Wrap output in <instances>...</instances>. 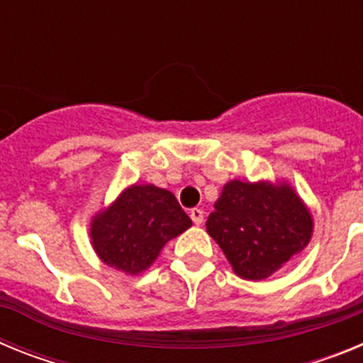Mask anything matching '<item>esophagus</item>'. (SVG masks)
I'll return each instance as SVG.
<instances>
[{
	"label": "esophagus",
	"mask_w": 363,
	"mask_h": 363,
	"mask_svg": "<svg viewBox=\"0 0 363 363\" xmlns=\"http://www.w3.org/2000/svg\"><path fill=\"white\" fill-rule=\"evenodd\" d=\"M191 220L196 223V225H201L203 223V211L201 209H191Z\"/></svg>",
	"instance_id": "obj_1"
}]
</instances>
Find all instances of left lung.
I'll return each instance as SVG.
<instances>
[{
	"label": "left lung",
	"instance_id": "8db88e82",
	"mask_svg": "<svg viewBox=\"0 0 363 363\" xmlns=\"http://www.w3.org/2000/svg\"><path fill=\"white\" fill-rule=\"evenodd\" d=\"M205 227L240 278L265 280L307 247L314 220L285 179H230Z\"/></svg>",
	"mask_w": 363,
	"mask_h": 363
}]
</instances>
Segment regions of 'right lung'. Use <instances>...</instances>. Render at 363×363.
Segmentation results:
<instances>
[{
	"label": "right lung",
	"mask_w": 363,
	"mask_h": 363,
	"mask_svg": "<svg viewBox=\"0 0 363 363\" xmlns=\"http://www.w3.org/2000/svg\"><path fill=\"white\" fill-rule=\"evenodd\" d=\"M191 225L171 191L133 184L92 216L89 236L105 265L138 277L156 262L167 242Z\"/></svg>",
	"instance_id": "1"
}]
</instances>
